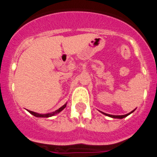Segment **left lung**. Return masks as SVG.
I'll return each mask as SVG.
<instances>
[{"label": "left lung", "instance_id": "obj_1", "mask_svg": "<svg viewBox=\"0 0 157 157\" xmlns=\"http://www.w3.org/2000/svg\"><path fill=\"white\" fill-rule=\"evenodd\" d=\"M135 109H134V110H133L132 112H129L128 114H126V115H122V116H114V115H109V114H106V113H104V112H102V113H103L104 115H105V116H109V117H111V118H114V119H123V118L127 117V116H129V115H130V114H131V113H132V112H134V111H135Z\"/></svg>", "mask_w": 157, "mask_h": 157}]
</instances>
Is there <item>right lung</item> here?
I'll return each mask as SVG.
<instances>
[{"label": "right lung", "mask_w": 157, "mask_h": 157, "mask_svg": "<svg viewBox=\"0 0 157 157\" xmlns=\"http://www.w3.org/2000/svg\"><path fill=\"white\" fill-rule=\"evenodd\" d=\"M67 106V103L64 104V105H63L62 107H60L59 109H57V110H56L55 112H51V113H46V114H40V113H37V112H32V111H28L29 112H30V114L33 115L34 116H35V117H41V118H48V117H52V116H55V115H57L58 113H59V112H61V111H63V109L66 108Z\"/></svg>", "instance_id": "1"}]
</instances>
